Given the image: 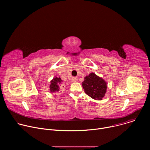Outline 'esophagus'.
<instances>
[{"label":"esophagus","instance_id":"1","mask_svg":"<svg viewBox=\"0 0 150 150\" xmlns=\"http://www.w3.org/2000/svg\"><path fill=\"white\" fill-rule=\"evenodd\" d=\"M76 81H77V78H75V77H73L71 79V82H76Z\"/></svg>","mask_w":150,"mask_h":150}]
</instances>
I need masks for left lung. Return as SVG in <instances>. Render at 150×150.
I'll return each mask as SVG.
<instances>
[{
    "instance_id": "left-lung-1",
    "label": "left lung",
    "mask_w": 150,
    "mask_h": 150,
    "mask_svg": "<svg viewBox=\"0 0 150 150\" xmlns=\"http://www.w3.org/2000/svg\"><path fill=\"white\" fill-rule=\"evenodd\" d=\"M82 85L85 93L96 100H101L108 88V83L104 79L93 72L84 78Z\"/></svg>"
}]
</instances>
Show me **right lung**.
<instances>
[{"label": "right lung", "instance_id": "obj_1", "mask_svg": "<svg viewBox=\"0 0 150 150\" xmlns=\"http://www.w3.org/2000/svg\"><path fill=\"white\" fill-rule=\"evenodd\" d=\"M62 82L60 77H56L53 78L50 81V91L51 93H56L59 91L60 90V87L59 85H60V83Z\"/></svg>", "mask_w": 150, "mask_h": 150}]
</instances>
